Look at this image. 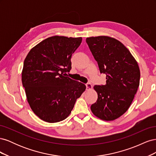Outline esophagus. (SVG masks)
I'll return each instance as SVG.
<instances>
[{
  "instance_id": "1",
  "label": "esophagus",
  "mask_w": 156,
  "mask_h": 156,
  "mask_svg": "<svg viewBox=\"0 0 156 156\" xmlns=\"http://www.w3.org/2000/svg\"><path fill=\"white\" fill-rule=\"evenodd\" d=\"M86 87H87V91L90 90H92V84L90 83L87 84H86Z\"/></svg>"
}]
</instances>
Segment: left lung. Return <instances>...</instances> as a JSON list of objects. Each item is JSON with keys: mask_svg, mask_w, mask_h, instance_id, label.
<instances>
[{"mask_svg": "<svg viewBox=\"0 0 156 156\" xmlns=\"http://www.w3.org/2000/svg\"><path fill=\"white\" fill-rule=\"evenodd\" d=\"M101 73L106 74L105 85H95L98 100L91 111L98 119L112 121L127 111L137 92L140 69L137 62L121 42L107 36L86 39Z\"/></svg>", "mask_w": 156, "mask_h": 156, "instance_id": "1", "label": "left lung"}]
</instances>
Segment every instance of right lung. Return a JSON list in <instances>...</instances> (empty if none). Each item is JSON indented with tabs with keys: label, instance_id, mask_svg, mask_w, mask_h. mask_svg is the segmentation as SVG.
<instances>
[{
	"label": "right lung",
	"instance_id": "obj_1",
	"mask_svg": "<svg viewBox=\"0 0 156 156\" xmlns=\"http://www.w3.org/2000/svg\"><path fill=\"white\" fill-rule=\"evenodd\" d=\"M81 41V37L51 36L27 55L22 84L32 111L41 120L49 123L64 120L85 91L84 84L66 77L72 69V55Z\"/></svg>",
	"mask_w": 156,
	"mask_h": 156
}]
</instances>
